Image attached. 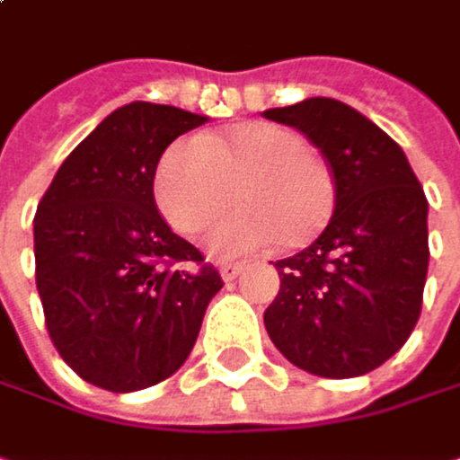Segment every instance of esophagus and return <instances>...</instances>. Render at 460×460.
Masks as SVG:
<instances>
[{
  "label": "esophagus",
  "mask_w": 460,
  "mask_h": 460,
  "mask_svg": "<svg viewBox=\"0 0 460 460\" xmlns=\"http://www.w3.org/2000/svg\"><path fill=\"white\" fill-rule=\"evenodd\" d=\"M244 269H247V263H221L218 271H221V277H224L226 282H231V279H236Z\"/></svg>",
  "instance_id": "34e87169"
}]
</instances>
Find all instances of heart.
Instances as JSON below:
<instances>
[{
  "instance_id": "obj_1",
  "label": "heart",
  "mask_w": 460,
  "mask_h": 460,
  "mask_svg": "<svg viewBox=\"0 0 460 460\" xmlns=\"http://www.w3.org/2000/svg\"><path fill=\"white\" fill-rule=\"evenodd\" d=\"M234 210L205 234L216 255L250 252L274 239L293 250L309 244L332 216L335 183L301 133L274 122H247L202 138L172 140L154 170V199L162 216L194 234Z\"/></svg>"
}]
</instances>
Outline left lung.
<instances>
[{
  "label": "left lung",
  "mask_w": 460,
  "mask_h": 460,
  "mask_svg": "<svg viewBox=\"0 0 460 460\" xmlns=\"http://www.w3.org/2000/svg\"><path fill=\"white\" fill-rule=\"evenodd\" d=\"M301 130L335 181V210L320 236L277 261L279 293L263 314L274 346L301 370L354 378L411 338L429 269V202L405 151L335 98L266 109Z\"/></svg>",
  "instance_id": "obj_1"
}]
</instances>
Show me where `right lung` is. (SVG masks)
I'll use <instances>...</instances> for the list:
<instances>
[{"label": "right lung", "instance_id": "1", "mask_svg": "<svg viewBox=\"0 0 460 460\" xmlns=\"http://www.w3.org/2000/svg\"><path fill=\"white\" fill-rule=\"evenodd\" d=\"M208 117L133 101L58 167L34 218L37 290L49 338L93 386L128 394L170 378L224 288L156 210L162 151Z\"/></svg>", "mask_w": 460, "mask_h": 460}]
</instances>
